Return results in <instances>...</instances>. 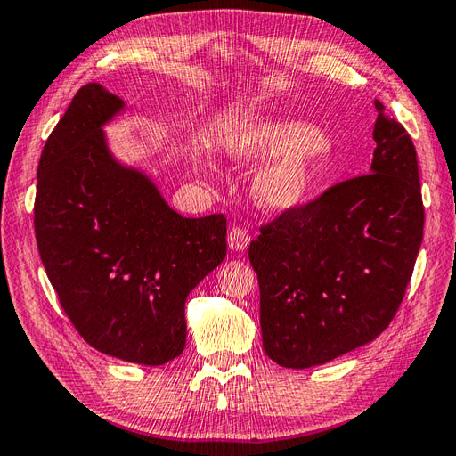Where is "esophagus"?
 <instances>
[{
    "instance_id": "1",
    "label": "esophagus",
    "mask_w": 456,
    "mask_h": 456,
    "mask_svg": "<svg viewBox=\"0 0 456 456\" xmlns=\"http://www.w3.org/2000/svg\"><path fill=\"white\" fill-rule=\"evenodd\" d=\"M227 242L229 248L232 252H242L247 250V247L250 245V235L245 227H232L227 235Z\"/></svg>"
}]
</instances>
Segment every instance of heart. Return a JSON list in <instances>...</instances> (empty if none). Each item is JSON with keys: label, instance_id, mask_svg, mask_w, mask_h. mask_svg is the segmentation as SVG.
Returning a JSON list of instances; mask_svg holds the SVG:
<instances>
[{"label": "heart", "instance_id": "1", "mask_svg": "<svg viewBox=\"0 0 456 456\" xmlns=\"http://www.w3.org/2000/svg\"><path fill=\"white\" fill-rule=\"evenodd\" d=\"M232 161H268L252 180V196L268 211H289L306 202L330 168L336 143L326 132L295 118L256 116L229 135Z\"/></svg>", "mask_w": 456, "mask_h": 456}]
</instances>
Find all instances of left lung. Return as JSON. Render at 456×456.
Wrapping results in <instances>:
<instances>
[{
	"instance_id": "8db88e82",
	"label": "left lung",
	"mask_w": 456,
	"mask_h": 456,
	"mask_svg": "<svg viewBox=\"0 0 456 456\" xmlns=\"http://www.w3.org/2000/svg\"><path fill=\"white\" fill-rule=\"evenodd\" d=\"M375 109L369 175L283 211L250 242L262 346L281 367L322 365L373 342L404 299L423 239L416 147Z\"/></svg>"
}]
</instances>
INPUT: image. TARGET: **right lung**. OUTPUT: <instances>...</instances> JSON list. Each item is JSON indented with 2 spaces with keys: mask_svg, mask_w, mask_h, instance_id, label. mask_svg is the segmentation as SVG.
I'll use <instances>...</instances> for the list:
<instances>
[{
  "mask_svg": "<svg viewBox=\"0 0 456 456\" xmlns=\"http://www.w3.org/2000/svg\"><path fill=\"white\" fill-rule=\"evenodd\" d=\"M124 109L99 83L76 93L38 161L37 245L85 342L163 365L184 349L188 293L225 258L227 219L183 217L150 176L116 161L102 126Z\"/></svg>",
  "mask_w": 456,
  "mask_h": 456,
  "instance_id": "right-lung-1",
  "label": "right lung"
}]
</instances>
